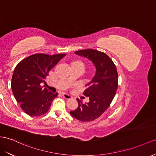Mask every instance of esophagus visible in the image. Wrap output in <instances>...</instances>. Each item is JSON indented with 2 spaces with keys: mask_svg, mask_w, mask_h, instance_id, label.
Here are the masks:
<instances>
[{
  "mask_svg": "<svg viewBox=\"0 0 156 156\" xmlns=\"http://www.w3.org/2000/svg\"><path fill=\"white\" fill-rule=\"evenodd\" d=\"M62 97H63L64 98H65L66 99H70L72 98V97L70 96V95L66 94H62Z\"/></svg>",
  "mask_w": 156,
  "mask_h": 156,
  "instance_id": "obj_1",
  "label": "esophagus"
}]
</instances>
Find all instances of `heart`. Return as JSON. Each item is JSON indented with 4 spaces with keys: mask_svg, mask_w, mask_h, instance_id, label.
Segmentation results:
<instances>
[{
    "mask_svg": "<svg viewBox=\"0 0 156 156\" xmlns=\"http://www.w3.org/2000/svg\"><path fill=\"white\" fill-rule=\"evenodd\" d=\"M73 64H80V65H82L83 66V63H82V62H80V61H75V62H74L73 64H72V65H73Z\"/></svg>",
    "mask_w": 156,
    "mask_h": 156,
    "instance_id": "1",
    "label": "heart"
}]
</instances>
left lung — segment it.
<instances>
[{
  "instance_id": "8db88e82",
  "label": "left lung",
  "mask_w": 156,
  "mask_h": 156,
  "mask_svg": "<svg viewBox=\"0 0 156 156\" xmlns=\"http://www.w3.org/2000/svg\"><path fill=\"white\" fill-rule=\"evenodd\" d=\"M75 53L88 58L93 62L96 71L83 92L90 101L83 103L76 99L78 108L70 113L79 121H91L104 113L113 101L118 87L117 71L112 60L103 52L88 49L76 51Z\"/></svg>"
}]
</instances>
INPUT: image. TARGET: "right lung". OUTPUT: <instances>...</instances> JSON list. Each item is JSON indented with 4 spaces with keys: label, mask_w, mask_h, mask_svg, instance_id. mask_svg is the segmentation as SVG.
<instances>
[{
    "label": "right lung",
    "mask_w": 156,
    "mask_h": 156,
    "mask_svg": "<svg viewBox=\"0 0 156 156\" xmlns=\"http://www.w3.org/2000/svg\"><path fill=\"white\" fill-rule=\"evenodd\" d=\"M65 55L34 54L16 66L11 88L22 110L30 116L38 117L46 113L57 96V93H52L41 86L46 83L49 72Z\"/></svg>",
    "instance_id": "1"
}]
</instances>
